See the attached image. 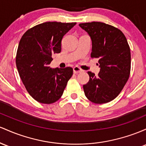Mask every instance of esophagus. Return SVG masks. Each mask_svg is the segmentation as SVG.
<instances>
[{"mask_svg":"<svg viewBox=\"0 0 146 146\" xmlns=\"http://www.w3.org/2000/svg\"><path fill=\"white\" fill-rule=\"evenodd\" d=\"M73 71H74V74H78V73H81L83 72V70H81V68H79L77 66H75L73 68Z\"/></svg>","mask_w":146,"mask_h":146,"instance_id":"1","label":"esophagus"}]
</instances>
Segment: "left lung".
Listing matches in <instances>:
<instances>
[{"label": "left lung", "mask_w": 146, "mask_h": 146, "mask_svg": "<svg viewBox=\"0 0 146 146\" xmlns=\"http://www.w3.org/2000/svg\"><path fill=\"white\" fill-rule=\"evenodd\" d=\"M91 38L92 58H99L97 76L88 72L90 80L83 85L86 97L102 104L112 101L120 94L130 74V49L123 33L104 23H80Z\"/></svg>", "instance_id": "left-lung-1"}]
</instances>
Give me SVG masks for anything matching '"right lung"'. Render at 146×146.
I'll use <instances>...</instances> for the list:
<instances>
[{
    "label": "right lung",
    "mask_w": 146,
    "mask_h": 146,
    "mask_svg": "<svg viewBox=\"0 0 146 146\" xmlns=\"http://www.w3.org/2000/svg\"><path fill=\"white\" fill-rule=\"evenodd\" d=\"M76 23L46 22L32 27L23 35L16 57L23 83L38 102L51 104L61 97L73 69H52L54 54L61 51L63 36Z\"/></svg>",
    "instance_id": "obj_1"
}]
</instances>
